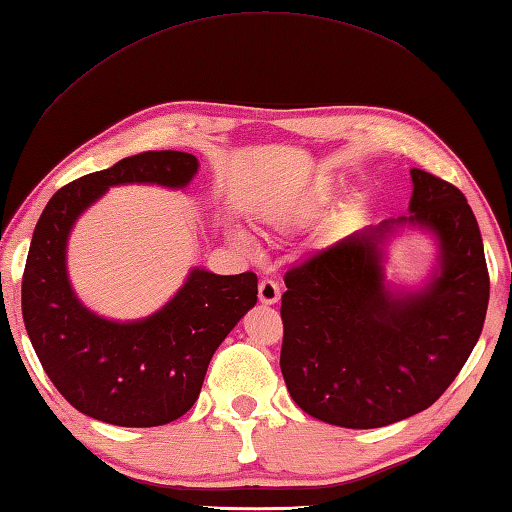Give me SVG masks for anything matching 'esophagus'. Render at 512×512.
I'll return each mask as SVG.
<instances>
[{
	"instance_id": "34e87169",
	"label": "esophagus",
	"mask_w": 512,
	"mask_h": 512,
	"mask_svg": "<svg viewBox=\"0 0 512 512\" xmlns=\"http://www.w3.org/2000/svg\"><path fill=\"white\" fill-rule=\"evenodd\" d=\"M258 300L263 302V305H276L280 300V289L274 280H263V283L258 285Z\"/></svg>"
}]
</instances>
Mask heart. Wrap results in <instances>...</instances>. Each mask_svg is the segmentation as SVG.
<instances>
[{"label":"heart","mask_w":512,"mask_h":512,"mask_svg":"<svg viewBox=\"0 0 512 512\" xmlns=\"http://www.w3.org/2000/svg\"><path fill=\"white\" fill-rule=\"evenodd\" d=\"M333 194H336V183H333V179H329V176H320V179H316L305 192L300 194V198L294 203L291 210L283 212V216L276 218V225H280L283 229H289L294 225L307 223L309 218H314L322 210H325V207L331 203ZM234 238L238 245L247 249V252L252 249V238H249V234L243 232V229H238Z\"/></svg>","instance_id":"1"}]
</instances>
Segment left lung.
Instances as JSON below:
<instances>
[{"label":"left lung","mask_w":512,"mask_h":512,"mask_svg":"<svg viewBox=\"0 0 512 512\" xmlns=\"http://www.w3.org/2000/svg\"><path fill=\"white\" fill-rule=\"evenodd\" d=\"M409 216L342 238L285 276L283 371L289 395L316 420L378 429L440 398L479 340L488 269L471 205L455 185L411 170ZM429 231L438 265L417 290L388 285V238Z\"/></svg>","instance_id":"1"}]
</instances>
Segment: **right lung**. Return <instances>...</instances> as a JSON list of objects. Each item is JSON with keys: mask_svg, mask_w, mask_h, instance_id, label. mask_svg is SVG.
Listing matches in <instances>:
<instances>
[{"mask_svg": "<svg viewBox=\"0 0 512 512\" xmlns=\"http://www.w3.org/2000/svg\"><path fill=\"white\" fill-rule=\"evenodd\" d=\"M196 172L194 154L141 152L61 187L39 216L22 280L24 325L57 391L95 420L137 429L179 420L218 344L256 305L254 271L218 276L194 267L159 311L128 322L90 311L70 285L68 238L92 203L114 185L183 190Z\"/></svg>", "mask_w": 512, "mask_h": 512, "instance_id": "obj_1", "label": "right lung"}]
</instances>
